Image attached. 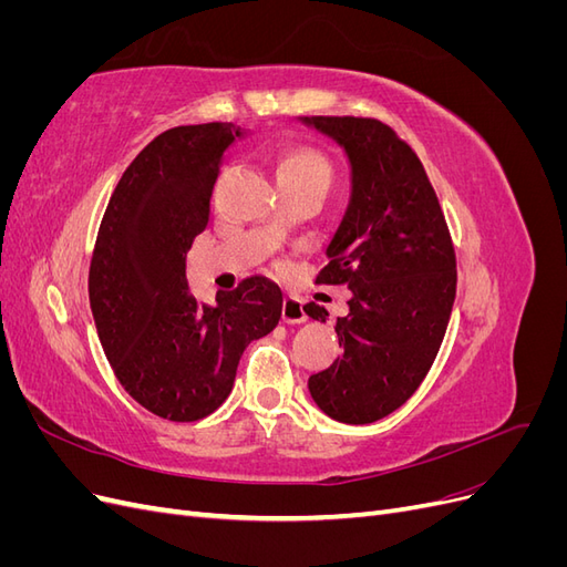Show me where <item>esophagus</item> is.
Returning <instances> with one entry per match:
<instances>
[{"mask_svg":"<svg viewBox=\"0 0 567 567\" xmlns=\"http://www.w3.org/2000/svg\"><path fill=\"white\" fill-rule=\"evenodd\" d=\"M281 317L286 323H302L307 321V312H305V305L300 298L296 296H288L284 298V307H281Z\"/></svg>","mask_w":567,"mask_h":567,"instance_id":"obj_1","label":"esophagus"}]
</instances>
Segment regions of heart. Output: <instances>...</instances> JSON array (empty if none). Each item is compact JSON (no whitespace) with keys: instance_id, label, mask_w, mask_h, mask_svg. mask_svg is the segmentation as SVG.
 <instances>
[{"instance_id":"1","label":"heart","mask_w":567,"mask_h":567,"mask_svg":"<svg viewBox=\"0 0 567 567\" xmlns=\"http://www.w3.org/2000/svg\"><path fill=\"white\" fill-rule=\"evenodd\" d=\"M279 184H315L323 192L331 184V165L319 151L296 146L288 148L277 165Z\"/></svg>"}]
</instances>
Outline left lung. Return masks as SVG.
I'll use <instances>...</instances> for the list:
<instances>
[{"instance_id": "left-lung-1", "label": "left lung", "mask_w": 567, "mask_h": 567, "mask_svg": "<svg viewBox=\"0 0 567 567\" xmlns=\"http://www.w3.org/2000/svg\"><path fill=\"white\" fill-rule=\"evenodd\" d=\"M342 148L350 198L317 284H346L342 354L307 388L326 416L373 423L400 409L433 367L456 298V257L416 153L371 117H298ZM305 312H329L310 302Z\"/></svg>"}]
</instances>
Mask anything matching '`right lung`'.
Segmentation results:
<instances>
[{
    "label": "right lung",
    "instance_id": "right-lung-1",
    "mask_svg": "<svg viewBox=\"0 0 567 567\" xmlns=\"http://www.w3.org/2000/svg\"><path fill=\"white\" fill-rule=\"evenodd\" d=\"M248 132L229 123L158 134L120 177L101 219L90 305L120 385L151 414L198 421L229 398L248 342L277 329L281 288L248 277L215 305L186 284V252L210 221L217 167Z\"/></svg>",
    "mask_w": 567,
    "mask_h": 567
}]
</instances>
